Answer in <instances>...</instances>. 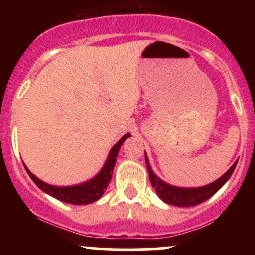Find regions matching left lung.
I'll return each instance as SVG.
<instances>
[{"label": "left lung", "mask_w": 255, "mask_h": 255, "mask_svg": "<svg viewBox=\"0 0 255 255\" xmlns=\"http://www.w3.org/2000/svg\"><path fill=\"white\" fill-rule=\"evenodd\" d=\"M145 163L146 168H148L149 173V179H150L151 186L155 189L156 195L163 200L164 202L169 205H174V206H180V207H191L196 206V205L201 204V202L206 201L207 199H210L212 195H215L223 185L226 184L231 175L235 171L236 165H237V161L228 169L227 173L225 175H222L218 180H216L212 184L206 185V186L202 187H196V189H182V187H174L171 185H168L166 182H164L163 180L159 179L155 174L151 171L150 165H149V160L145 155Z\"/></svg>", "instance_id": "left-lung-1"}]
</instances>
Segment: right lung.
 Here are the masks:
<instances>
[{"instance_id":"right-lung-1","label":"right lung","mask_w":255,"mask_h":255,"mask_svg":"<svg viewBox=\"0 0 255 255\" xmlns=\"http://www.w3.org/2000/svg\"><path fill=\"white\" fill-rule=\"evenodd\" d=\"M128 137H130V134H125L120 140H118L116 145H113V148L110 151V155L107 158L106 164L104 165L102 170L97 174L90 181L85 182V184L76 185V186H69V187H56L51 186V185L45 184L42 180L38 179L37 176L33 175L29 170L27 169V166L24 165L25 170H27L28 175L30 176V179L34 181V184L39 187L42 191L47 192L50 196L55 197V199L60 200V201L66 202V204L71 205H89L91 202H95L96 200H99L100 197L104 195L105 190L109 186L110 181H111L112 173H113V166H115L116 160H117L118 150H120L121 145L123 142L127 139Z\"/></svg>"}]
</instances>
